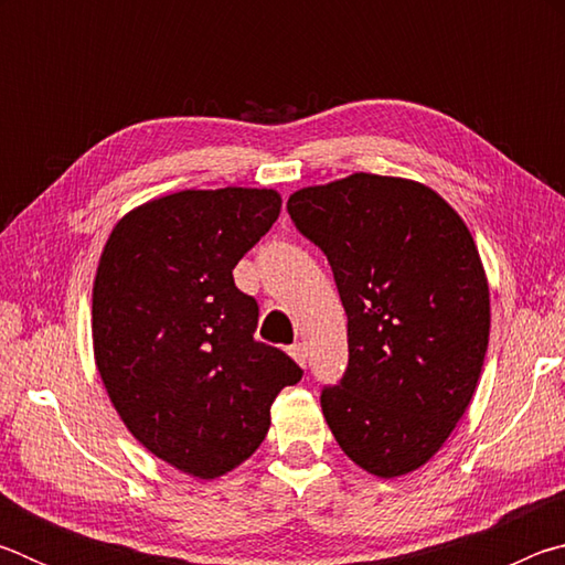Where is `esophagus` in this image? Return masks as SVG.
Returning a JSON list of instances; mask_svg holds the SVG:
<instances>
[{"label": "esophagus", "mask_w": 565, "mask_h": 565, "mask_svg": "<svg viewBox=\"0 0 565 565\" xmlns=\"http://www.w3.org/2000/svg\"><path fill=\"white\" fill-rule=\"evenodd\" d=\"M289 356L299 363V366H306V349L301 347V343H294V347L289 349Z\"/></svg>", "instance_id": "34e87169"}]
</instances>
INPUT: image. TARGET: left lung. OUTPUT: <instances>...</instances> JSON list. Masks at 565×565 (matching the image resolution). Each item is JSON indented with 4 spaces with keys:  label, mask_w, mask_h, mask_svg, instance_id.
Returning a JSON list of instances; mask_svg holds the SVG:
<instances>
[{
    "label": "left lung",
    "mask_w": 565,
    "mask_h": 565,
    "mask_svg": "<svg viewBox=\"0 0 565 565\" xmlns=\"http://www.w3.org/2000/svg\"><path fill=\"white\" fill-rule=\"evenodd\" d=\"M286 209L331 264L349 369L321 411L353 463L396 478L431 461L471 404L491 294L471 232L431 186L356 171Z\"/></svg>",
    "instance_id": "obj_1"
}]
</instances>
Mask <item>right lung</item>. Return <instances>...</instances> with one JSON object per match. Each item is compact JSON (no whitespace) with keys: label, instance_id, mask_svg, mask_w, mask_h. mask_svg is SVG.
Masks as SVG:
<instances>
[{"label":"right lung","instance_id":"1","mask_svg":"<svg viewBox=\"0 0 565 565\" xmlns=\"http://www.w3.org/2000/svg\"><path fill=\"white\" fill-rule=\"evenodd\" d=\"M276 189H184L114 224L92 289L94 363L131 436L194 478L242 466L301 369L254 339L234 266L279 218Z\"/></svg>","mask_w":565,"mask_h":565}]
</instances>
